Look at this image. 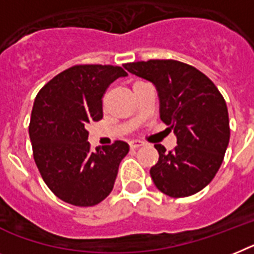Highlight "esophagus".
Instances as JSON below:
<instances>
[{"label": "esophagus", "instance_id": "1", "mask_svg": "<svg viewBox=\"0 0 254 254\" xmlns=\"http://www.w3.org/2000/svg\"><path fill=\"white\" fill-rule=\"evenodd\" d=\"M130 147L131 148H138V147H140V146H143V142H142V140H139V139H133L130 142Z\"/></svg>", "mask_w": 254, "mask_h": 254}]
</instances>
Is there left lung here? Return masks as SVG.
I'll return each mask as SVG.
<instances>
[{
	"label": "left lung",
	"instance_id": "obj_1",
	"mask_svg": "<svg viewBox=\"0 0 254 254\" xmlns=\"http://www.w3.org/2000/svg\"><path fill=\"white\" fill-rule=\"evenodd\" d=\"M124 67L155 85L160 119L177 137L176 148L169 152L155 144L159 161L150 170L155 186L172 197L199 192L214 178L229 146L223 97L205 74L182 62L156 59Z\"/></svg>",
	"mask_w": 254,
	"mask_h": 254
}]
</instances>
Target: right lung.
I'll return each instance as SVG.
<instances>
[{
	"label": "right lung",
	"mask_w": 254,
	"mask_h": 254,
	"mask_svg": "<svg viewBox=\"0 0 254 254\" xmlns=\"http://www.w3.org/2000/svg\"><path fill=\"white\" fill-rule=\"evenodd\" d=\"M125 76L121 67L73 65L38 91L29 124L33 157L42 180L65 203L97 205L114 189L129 144L116 140L93 151L87 127L103 117L107 87Z\"/></svg>",
	"instance_id": "add662e5"
}]
</instances>
